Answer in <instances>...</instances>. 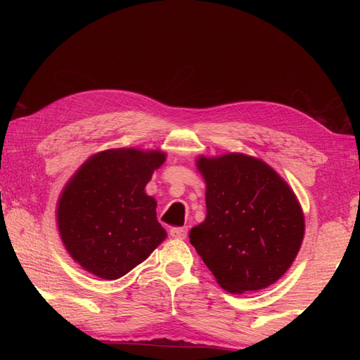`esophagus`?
<instances>
[{
	"label": "esophagus",
	"mask_w": 360,
	"mask_h": 360,
	"mask_svg": "<svg viewBox=\"0 0 360 360\" xmlns=\"http://www.w3.org/2000/svg\"><path fill=\"white\" fill-rule=\"evenodd\" d=\"M188 231L186 227H173L170 229V236L176 240H186Z\"/></svg>",
	"instance_id": "1"
}]
</instances>
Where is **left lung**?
Returning a JSON list of instances; mask_svg holds the SVG:
<instances>
[{"instance_id":"1","label":"left lung","mask_w":360,"mask_h":360,"mask_svg":"<svg viewBox=\"0 0 360 360\" xmlns=\"http://www.w3.org/2000/svg\"><path fill=\"white\" fill-rule=\"evenodd\" d=\"M205 181L207 215L190 231L205 266L227 292L271 286L300 250L304 218L286 181L241 153L196 159Z\"/></svg>"}]
</instances>
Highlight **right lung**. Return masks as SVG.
Masks as SVG:
<instances>
[{"label":"right lung","mask_w":360,"mask_h":360,"mask_svg":"<svg viewBox=\"0 0 360 360\" xmlns=\"http://www.w3.org/2000/svg\"><path fill=\"white\" fill-rule=\"evenodd\" d=\"M164 162L159 150H105L68 181L57 204V226L68 254L83 269L117 280L165 240L155 198L145 193Z\"/></svg>","instance_id":"1"}]
</instances>
